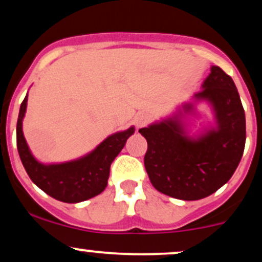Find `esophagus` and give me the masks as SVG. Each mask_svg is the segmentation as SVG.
<instances>
[{
  "label": "esophagus",
  "mask_w": 262,
  "mask_h": 262,
  "mask_svg": "<svg viewBox=\"0 0 262 262\" xmlns=\"http://www.w3.org/2000/svg\"><path fill=\"white\" fill-rule=\"evenodd\" d=\"M148 116H146L145 113H139V114H137V116H135V118H134V123H135V125H137L138 128H141L143 127V125H145L146 123H148Z\"/></svg>",
  "instance_id": "34e87169"
}]
</instances>
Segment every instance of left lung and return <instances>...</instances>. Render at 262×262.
<instances>
[{"label":"left lung","mask_w":262,"mask_h":262,"mask_svg":"<svg viewBox=\"0 0 262 262\" xmlns=\"http://www.w3.org/2000/svg\"><path fill=\"white\" fill-rule=\"evenodd\" d=\"M196 100L212 104L215 128L189 138L180 117L154 123L139 133L148 141L144 165L150 182L161 193L196 201L214 193L233 176L245 148V112L235 83L219 66H212ZM183 113L193 112L192 103Z\"/></svg>","instance_id":"8db88e82"}]
</instances>
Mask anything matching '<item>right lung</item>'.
Returning a JSON list of instances; mask_svg holds the SVG:
<instances>
[{"instance_id": "1", "label": "right lung", "mask_w": 262, "mask_h": 262, "mask_svg": "<svg viewBox=\"0 0 262 262\" xmlns=\"http://www.w3.org/2000/svg\"><path fill=\"white\" fill-rule=\"evenodd\" d=\"M28 95L20 104L17 121V148L23 166L39 188L55 200L77 203L100 194L107 186L110 169L125 141L134 133V127L110 135L92 152L64 164L44 165L32 155L22 130Z\"/></svg>"}]
</instances>
